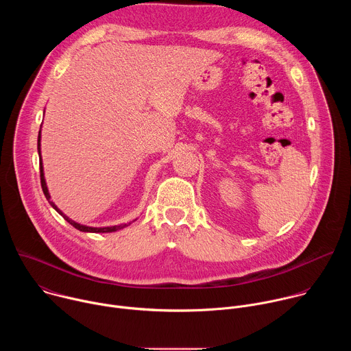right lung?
<instances>
[{"label":"right lung","instance_id":"add662e5","mask_svg":"<svg viewBox=\"0 0 351 351\" xmlns=\"http://www.w3.org/2000/svg\"><path fill=\"white\" fill-rule=\"evenodd\" d=\"M37 149H38V157H40V182H41V189H43V193L45 195V198L48 199V203L53 206V208L61 214L73 228H76L77 230L80 232H91V233H108V232H117L119 229H123L128 226V223H123V225H117V226H107V228H91V226H84V225H80L72 219H69L66 215H64V213L51 202V197H49V193H48V189H47V184H45V179H44V172H43V162H41V154H40V132H38V140H37ZM130 225V223H129Z\"/></svg>","mask_w":351,"mask_h":351}]
</instances>
